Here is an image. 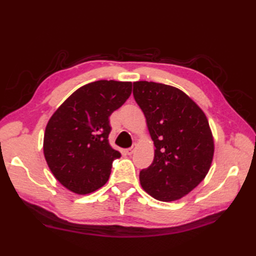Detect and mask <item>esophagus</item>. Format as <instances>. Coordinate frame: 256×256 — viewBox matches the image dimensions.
Listing matches in <instances>:
<instances>
[{"instance_id": "obj_1", "label": "esophagus", "mask_w": 256, "mask_h": 256, "mask_svg": "<svg viewBox=\"0 0 256 256\" xmlns=\"http://www.w3.org/2000/svg\"><path fill=\"white\" fill-rule=\"evenodd\" d=\"M135 148H136V144H133L132 148H130L126 150V154H128V155H132V154L134 153Z\"/></svg>"}]
</instances>
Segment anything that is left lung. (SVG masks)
I'll return each mask as SVG.
<instances>
[{"instance_id": "left-lung-1", "label": "left lung", "mask_w": 256, "mask_h": 256, "mask_svg": "<svg viewBox=\"0 0 256 256\" xmlns=\"http://www.w3.org/2000/svg\"><path fill=\"white\" fill-rule=\"evenodd\" d=\"M133 96L146 118L155 155L140 172L143 189L160 201L184 197L202 182L214 157V138L202 110L175 86L136 81Z\"/></svg>"}]
</instances>
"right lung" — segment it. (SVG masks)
<instances>
[{"mask_svg": "<svg viewBox=\"0 0 256 256\" xmlns=\"http://www.w3.org/2000/svg\"><path fill=\"white\" fill-rule=\"evenodd\" d=\"M132 82L98 80L76 90L52 114L44 155L62 186L86 194L104 184L121 154L108 144V116L128 99Z\"/></svg>", "mask_w": 256, "mask_h": 256, "instance_id": "right-lung-1", "label": "right lung"}]
</instances>
